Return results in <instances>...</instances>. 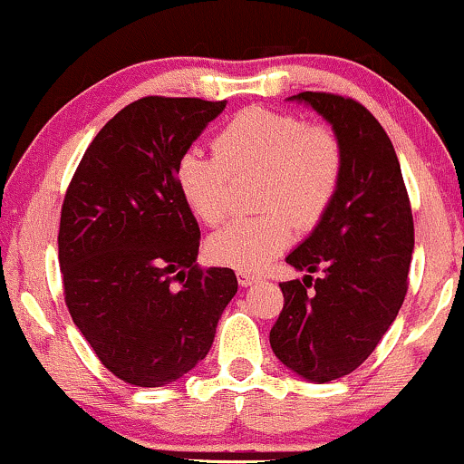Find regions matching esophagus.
<instances>
[{
	"instance_id": "esophagus-1",
	"label": "esophagus",
	"mask_w": 464,
	"mask_h": 464,
	"mask_svg": "<svg viewBox=\"0 0 464 464\" xmlns=\"http://www.w3.org/2000/svg\"><path fill=\"white\" fill-rule=\"evenodd\" d=\"M259 276L257 275H250V273H244V270H237V284L242 287H248L253 284H257Z\"/></svg>"
}]
</instances>
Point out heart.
Wrapping results in <instances>:
<instances>
[{
	"instance_id": "b5f03b06",
	"label": "heart",
	"mask_w": 464,
	"mask_h": 464,
	"mask_svg": "<svg viewBox=\"0 0 464 464\" xmlns=\"http://www.w3.org/2000/svg\"><path fill=\"white\" fill-rule=\"evenodd\" d=\"M216 154L189 148L179 157L177 185L191 214L220 225L231 211V174L264 172L255 218H236L207 239L216 264L259 270L290 244L295 220L314 225L332 205L343 177V148L324 126L250 106L228 120L214 141Z\"/></svg>"
}]
</instances>
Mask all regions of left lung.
Returning a JSON list of instances; mask_svg holds the SVG:
<instances>
[{
  "label": "left lung",
  "mask_w": 464,
  "mask_h": 464,
  "mask_svg": "<svg viewBox=\"0 0 464 464\" xmlns=\"http://www.w3.org/2000/svg\"><path fill=\"white\" fill-rule=\"evenodd\" d=\"M332 126L343 148V177L332 205L285 262L321 273L285 281L284 310L270 347L292 372L327 384L375 351L406 299L414 222L399 159L364 106L334 93L287 98Z\"/></svg>",
  "instance_id": "8db88e82"
}]
</instances>
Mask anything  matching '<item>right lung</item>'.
I'll return each instance as SVG.
<instances>
[{"mask_svg": "<svg viewBox=\"0 0 464 464\" xmlns=\"http://www.w3.org/2000/svg\"><path fill=\"white\" fill-rule=\"evenodd\" d=\"M227 100L141 98L84 152L61 211L58 264L73 323L132 386L180 380L205 360L237 279L196 266L200 228L177 185L179 157Z\"/></svg>", "mask_w": 464, "mask_h": 464, "instance_id": "obj_1", "label": "right lung"}]
</instances>
